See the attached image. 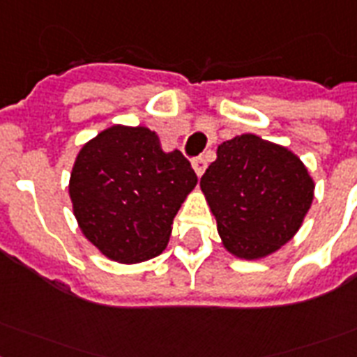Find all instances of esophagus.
Returning a JSON list of instances; mask_svg holds the SVG:
<instances>
[{"mask_svg": "<svg viewBox=\"0 0 357 357\" xmlns=\"http://www.w3.org/2000/svg\"><path fill=\"white\" fill-rule=\"evenodd\" d=\"M206 167H207V161L204 159V157H196V159H192V168H195V172L198 178H200L202 174L206 172Z\"/></svg>", "mask_w": 357, "mask_h": 357, "instance_id": "1", "label": "esophagus"}]
</instances>
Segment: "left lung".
I'll return each mask as SVG.
<instances>
[{
    "mask_svg": "<svg viewBox=\"0 0 357 357\" xmlns=\"http://www.w3.org/2000/svg\"><path fill=\"white\" fill-rule=\"evenodd\" d=\"M222 246L238 259H263L296 235L315 181L294 151L254 133L217 148L200 179Z\"/></svg>",
    "mask_w": 357,
    "mask_h": 357,
    "instance_id": "left-lung-1",
    "label": "left lung"
}]
</instances>
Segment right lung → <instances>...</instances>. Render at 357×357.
Returning a JSON list of instances; mask_svg holds the SVG:
<instances>
[{"mask_svg": "<svg viewBox=\"0 0 357 357\" xmlns=\"http://www.w3.org/2000/svg\"><path fill=\"white\" fill-rule=\"evenodd\" d=\"M196 183L190 162L162 150L155 131L114 123L81 146L68 195L81 234L105 257L140 263L167 248Z\"/></svg>", "mask_w": 357, "mask_h": 357, "instance_id": "obj_1", "label": "right lung"}]
</instances>
